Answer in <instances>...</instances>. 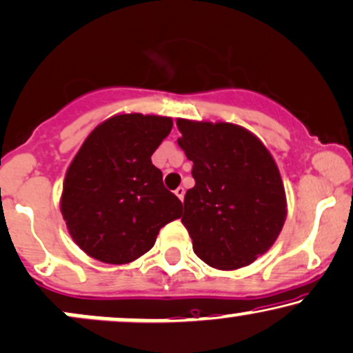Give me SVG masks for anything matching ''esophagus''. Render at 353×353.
Segmentation results:
<instances>
[{
    "mask_svg": "<svg viewBox=\"0 0 353 353\" xmlns=\"http://www.w3.org/2000/svg\"><path fill=\"white\" fill-rule=\"evenodd\" d=\"M175 194L178 198H180L181 201H183V198H185V188H183V186H178V188L175 190Z\"/></svg>",
    "mask_w": 353,
    "mask_h": 353,
    "instance_id": "1",
    "label": "esophagus"
}]
</instances>
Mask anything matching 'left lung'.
<instances>
[{
    "instance_id": "1",
    "label": "left lung",
    "mask_w": 353,
    "mask_h": 353,
    "mask_svg": "<svg viewBox=\"0 0 353 353\" xmlns=\"http://www.w3.org/2000/svg\"><path fill=\"white\" fill-rule=\"evenodd\" d=\"M178 145L193 161L194 186L181 216L193 251L231 271L264 254L283 230L285 193L271 153L246 128L178 119Z\"/></svg>"
}]
</instances>
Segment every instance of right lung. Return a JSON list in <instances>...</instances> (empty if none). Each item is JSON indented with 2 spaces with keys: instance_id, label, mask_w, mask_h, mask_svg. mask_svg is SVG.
Listing matches in <instances>:
<instances>
[{
  "instance_id": "right-lung-1",
  "label": "right lung",
  "mask_w": 353,
  "mask_h": 353,
  "mask_svg": "<svg viewBox=\"0 0 353 353\" xmlns=\"http://www.w3.org/2000/svg\"><path fill=\"white\" fill-rule=\"evenodd\" d=\"M172 127L168 117L115 115L74 157L61 211L74 243L90 258L132 263L152 250L161 228L181 216V201L152 163Z\"/></svg>"
}]
</instances>
